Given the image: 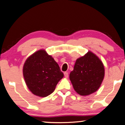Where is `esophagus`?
Returning <instances> with one entry per match:
<instances>
[{"instance_id": "esophagus-1", "label": "esophagus", "mask_w": 125, "mask_h": 125, "mask_svg": "<svg viewBox=\"0 0 125 125\" xmlns=\"http://www.w3.org/2000/svg\"><path fill=\"white\" fill-rule=\"evenodd\" d=\"M64 75L65 78H68V73H67V72H64Z\"/></svg>"}]
</instances>
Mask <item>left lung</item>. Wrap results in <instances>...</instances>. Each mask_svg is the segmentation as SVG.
I'll list each match as a JSON object with an SVG mask.
<instances>
[{"instance_id": "1", "label": "left lung", "mask_w": 125, "mask_h": 125, "mask_svg": "<svg viewBox=\"0 0 125 125\" xmlns=\"http://www.w3.org/2000/svg\"><path fill=\"white\" fill-rule=\"evenodd\" d=\"M103 63L95 54L88 51L76 59L70 80L74 90L81 96H88L97 91L104 80Z\"/></svg>"}]
</instances>
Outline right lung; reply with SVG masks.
I'll return each instance as SVG.
<instances>
[{"label": "right lung", "instance_id": "right-lung-1", "mask_svg": "<svg viewBox=\"0 0 125 125\" xmlns=\"http://www.w3.org/2000/svg\"><path fill=\"white\" fill-rule=\"evenodd\" d=\"M22 73L29 91L41 97L52 94L64 76L58 64L44 49L37 51L26 59Z\"/></svg>", "mask_w": 125, "mask_h": 125}]
</instances>
